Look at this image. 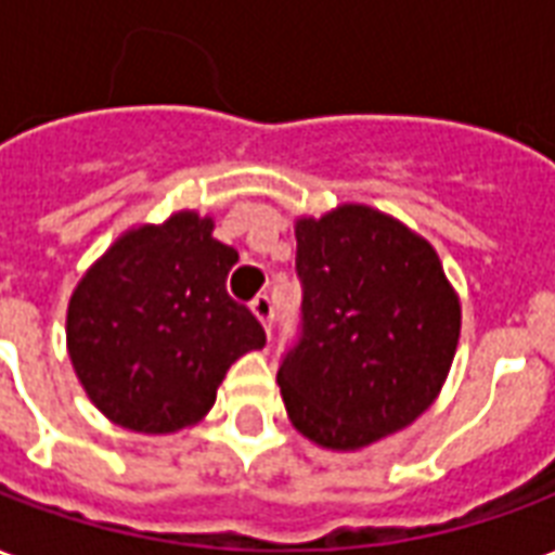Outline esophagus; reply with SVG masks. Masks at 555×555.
Listing matches in <instances>:
<instances>
[{
    "label": "esophagus",
    "instance_id": "1",
    "mask_svg": "<svg viewBox=\"0 0 555 555\" xmlns=\"http://www.w3.org/2000/svg\"><path fill=\"white\" fill-rule=\"evenodd\" d=\"M249 309H253V314L261 320V326L270 332V326H273V299L267 297V294H258V297L249 302Z\"/></svg>",
    "mask_w": 555,
    "mask_h": 555
}]
</instances>
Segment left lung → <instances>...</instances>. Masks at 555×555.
I'll return each instance as SVG.
<instances>
[{"mask_svg": "<svg viewBox=\"0 0 555 555\" xmlns=\"http://www.w3.org/2000/svg\"><path fill=\"white\" fill-rule=\"evenodd\" d=\"M299 335L279 359L291 424L359 450L421 417L453 364L462 311L424 237L367 205L297 223Z\"/></svg>", "mask_w": 555, "mask_h": 555, "instance_id": "8db88e82", "label": "left lung"}]
</instances>
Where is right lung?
<instances>
[{
    "label": "right lung",
    "instance_id": "obj_1",
    "mask_svg": "<svg viewBox=\"0 0 555 555\" xmlns=\"http://www.w3.org/2000/svg\"><path fill=\"white\" fill-rule=\"evenodd\" d=\"M194 211L122 235L73 291L67 347L108 421L158 435L196 424L244 352L264 347L256 314L225 291L237 253Z\"/></svg>",
    "mask_w": 555,
    "mask_h": 555
}]
</instances>
